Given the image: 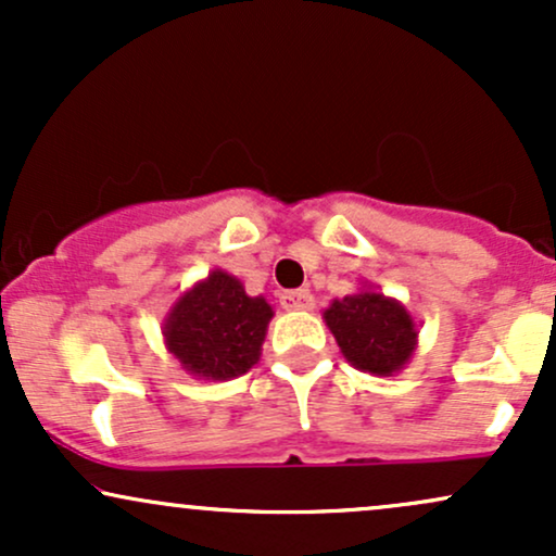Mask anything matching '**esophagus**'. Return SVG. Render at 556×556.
<instances>
[{
  "instance_id": "obj_1",
  "label": "esophagus",
  "mask_w": 556,
  "mask_h": 556,
  "mask_svg": "<svg viewBox=\"0 0 556 556\" xmlns=\"http://www.w3.org/2000/svg\"><path fill=\"white\" fill-rule=\"evenodd\" d=\"M279 305L285 311H311L316 305V300L308 290H285L279 295Z\"/></svg>"
}]
</instances>
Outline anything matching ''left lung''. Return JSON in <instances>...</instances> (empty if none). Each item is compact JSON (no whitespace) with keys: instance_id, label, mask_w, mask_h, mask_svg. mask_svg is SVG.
Listing matches in <instances>:
<instances>
[{"instance_id":"left-lung-1","label":"left lung","mask_w":556,"mask_h":556,"mask_svg":"<svg viewBox=\"0 0 556 556\" xmlns=\"http://www.w3.org/2000/svg\"><path fill=\"white\" fill-rule=\"evenodd\" d=\"M324 321L344 361L363 374L394 376L418 348V324L400 300L363 285L353 295L331 300Z\"/></svg>"}]
</instances>
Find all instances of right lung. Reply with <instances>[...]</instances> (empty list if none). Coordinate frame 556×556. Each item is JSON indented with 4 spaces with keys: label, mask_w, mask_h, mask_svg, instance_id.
Here are the masks:
<instances>
[{
    "label": "right lung",
    "mask_w": 556,
    "mask_h": 556,
    "mask_svg": "<svg viewBox=\"0 0 556 556\" xmlns=\"http://www.w3.org/2000/svg\"><path fill=\"white\" fill-rule=\"evenodd\" d=\"M271 316L264 295L251 298L238 277L214 269L164 316V348L195 379H238L258 363Z\"/></svg>",
    "instance_id": "add662e5"
}]
</instances>
